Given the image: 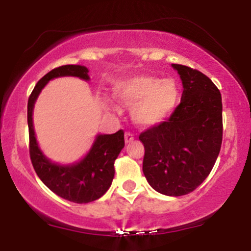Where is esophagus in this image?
Wrapping results in <instances>:
<instances>
[{
    "mask_svg": "<svg viewBox=\"0 0 251 251\" xmlns=\"http://www.w3.org/2000/svg\"><path fill=\"white\" fill-rule=\"evenodd\" d=\"M134 140V135L131 133V132H126L125 133V142L126 143H131Z\"/></svg>",
    "mask_w": 251,
    "mask_h": 251,
    "instance_id": "1",
    "label": "esophagus"
}]
</instances>
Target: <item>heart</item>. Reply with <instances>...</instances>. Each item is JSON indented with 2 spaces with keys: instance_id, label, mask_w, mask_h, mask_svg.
<instances>
[{
  "instance_id": "obj_1",
  "label": "heart",
  "mask_w": 251,
  "mask_h": 251,
  "mask_svg": "<svg viewBox=\"0 0 251 251\" xmlns=\"http://www.w3.org/2000/svg\"><path fill=\"white\" fill-rule=\"evenodd\" d=\"M114 97L124 105H133L132 116L139 125L152 126L165 120L179 102V88L171 77L134 75L118 81Z\"/></svg>"
}]
</instances>
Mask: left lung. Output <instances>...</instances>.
<instances>
[{
	"label": "left lung",
	"instance_id": "left-lung-1",
	"mask_svg": "<svg viewBox=\"0 0 251 251\" xmlns=\"http://www.w3.org/2000/svg\"><path fill=\"white\" fill-rule=\"evenodd\" d=\"M183 82L180 103L166 122L140 133L143 172L155 191L183 196L205 180L223 137L220 89L201 72L172 63Z\"/></svg>",
	"mask_w": 251,
	"mask_h": 251
}]
</instances>
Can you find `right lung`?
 <instances>
[{
    "mask_svg": "<svg viewBox=\"0 0 251 251\" xmlns=\"http://www.w3.org/2000/svg\"><path fill=\"white\" fill-rule=\"evenodd\" d=\"M59 76H77L89 80L85 66L66 65L51 70L37 81L28 99L29 154L36 175L54 194L73 203H89L100 198L111 186L114 177V162L124 146V131L97 135L92 149L79 163L59 165L43 155L37 145L33 126V108L41 89L50 80Z\"/></svg>",
    "mask_w": 251,
    "mask_h": 251,
    "instance_id": "right-lung-1",
    "label": "right lung"
}]
</instances>
